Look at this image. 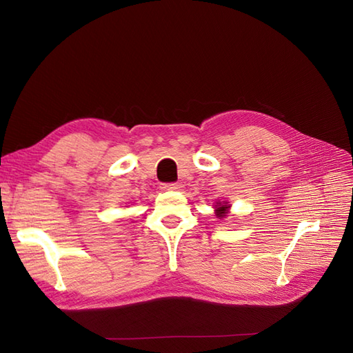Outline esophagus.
<instances>
[{
  "instance_id": "1",
  "label": "esophagus",
  "mask_w": 353,
  "mask_h": 353,
  "mask_svg": "<svg viewBox=\"0 0 353 353\" xmlns=\"http://www.w3.org/2000/svg\"><path fill=\"white\" fill-rule=\"evenodd\" d=\"M162 188L163 191H175V190H178L179 188V185L178 184H175V183H170V184H162Z\"/></svg>"
}]
</instances>
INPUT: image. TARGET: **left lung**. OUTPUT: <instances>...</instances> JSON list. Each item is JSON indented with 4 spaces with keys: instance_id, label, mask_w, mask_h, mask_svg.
Listing matches in <instances>:
<instances>
[{
    "instance_id": "1",
    "label": "left lung",
    "mask_w": 353,
    "mask_h": 353,
    "mask_svg": "<svg viewBox=\"0 0 353 353\" xmlns=\"http://www.w3.org/2000/svg\"><path fill=\"white\" fill-rule=\"evenodd\" d=\"M228 208H230V205H228L227 201H225V203L216 201V208H215L216 216H218V218H223V216H225V213H228Z\"/></svg>"
}]
</instances>
